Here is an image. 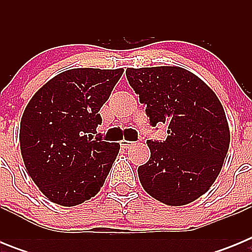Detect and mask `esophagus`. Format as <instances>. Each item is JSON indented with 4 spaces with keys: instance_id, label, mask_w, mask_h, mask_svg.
<instances>
[{
    "instance_id": "obj_1",
    "label": "esophagus",
    "mask_w": 252,
    "mask_h": 252,
    "mask_svg": "<svg viewBox=\"0 0 252 252\" xmlns=\"http://www.w3.org/2000/svg\"><path fill=\"white\" fill-rule=\"evenodd\" d=\"M132 144H133V141H127V140H121V146H122V148H125V149L130 148V146L132 145Z\"/></svg>"
}]
</instances>
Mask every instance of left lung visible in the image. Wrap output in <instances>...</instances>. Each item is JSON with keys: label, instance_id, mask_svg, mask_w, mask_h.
Returning <instances> with one entry per match:
<instances>
[{"label": "left lung", "instance_id": "8db88e82", "mask_svg": "<svg viewBox=\"0 0 252 252\" xmlns=\"http://www.w3.org/2000/svg\"><path fill=\"white\" fill-rule=\"evenodd\" d=\"M126 77L154 127L168 125L165 141L148 140L150 159L140 183L168 206L195 201L217 179L230 146L221 102L201 78L180 66L127 68Z\"/></svg>", "mask_w": 252, "mask_h": 252}]
</instances>
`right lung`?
I'll use <instances>...</instances> for the list:
<instances>
[{
  "instance_id": "obj_1",
  "label": "right lung",
  "mask_w": 252,
  "mask_h": 252,
  "mask_svg": "<svg viewBox=\"0 0 252 252\" xmlns=\"http://www.w3.org/2000/svg\"><path fill=\"white\" fill-rule=\"evenodd\" d=\"M124 69L75 68L51 78L30 99L20 124L29 175L49 201L73 207L103 187L120 144L95 137L99 110Z\"/></svg>"
}]
</instances>
